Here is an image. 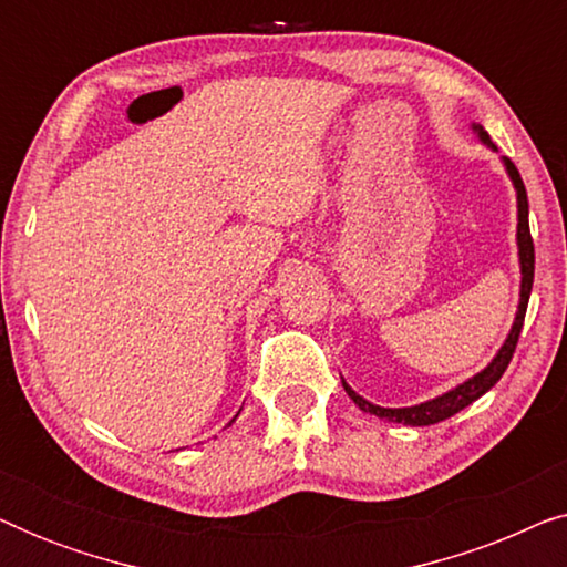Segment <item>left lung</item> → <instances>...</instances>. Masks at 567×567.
Wrapping results in <instances>:
<instances>
[{
	"instance_id": "obj_1",
	"label": "left lung",
	"mask_w": 567,
	"mask_h": 567,
	"mask_svg": "<svg viewBox=\"0 0 567 567\" xmlns=\"http://www.w3.org/2000/svg\"><path fill=\"white\" fill-rule=\"evenodd\" d=\"M475 128H477L480 138H483L485 144H491V136H487L480 126H475ZM506 169H508L511 181H514L516 193H518V258H522V301H518L516 322L508 332L506 343H503L498 355H495V359L491 361V367L480 371L477 377H472L464 384L456 386V390L441 394V398L429 400V402H423V405H415V408H379V405H371V402L363 400L361 394H355L351 386L343 382L348 398H351L355 405L363 410V413H374L379 417H384V421L405 423V425L441 423V421H446V417L460 413V410L472 405V402H475L477 398H483V394L491 390V386L503 377V371L508 369L511 359H514L518 336H522L526 305H529V293H532V284H534V239H532V231H529V200H526L524 181H522V175H518V169L511 159H506Z\"/></svg>"
}]
</instances>
